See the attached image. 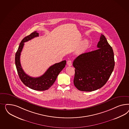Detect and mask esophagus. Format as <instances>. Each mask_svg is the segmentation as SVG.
Returning a JSON list of instances; mask_svg holds the SVG:
<instances>
[{"mask_svg":"<svg viewBox=\"0 0 129 129\" xmlns=\"http://www.w3.org/2000/svg\"><path fill=\"white\" fill-rule=\"evenodd\" d=\"M67 65L69 66H72V61L70 60H68V61H67Z\"/></svg>","mask_w":129,"mask_h":129,"instance_id":"1","label":"esophagus"}]
</instances>
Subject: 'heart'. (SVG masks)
I'll return each instance as SVG.
<instances>
[{
  "instance_id": "1",
  "label": "heart",
  "mask_w": 129,
  "mask_h": 129,
  "mask_svg": "<svg viewBox=\"0 0 129 129\" xmlns=\"http://www.w3.org/2000/svg\"><path fill=\"white\" fill-rule=\"evenodd\" d=\"M88 42L87 40H85L83 42V43H82V48L83 49H84L88 45Z\"/></svg>"
}]
</instances>
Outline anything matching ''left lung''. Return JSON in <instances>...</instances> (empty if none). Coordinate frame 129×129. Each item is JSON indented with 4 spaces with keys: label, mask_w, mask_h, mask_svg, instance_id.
<instances>
[{
    "label": "left lung",
    "mask_w": 129,
    "mask_h": 129,
    "mask_svg": "<svg viewBox=\"0 0 129 129\" xmlns=\"http://www.w3.org/2000/svg\"><path fill=\"white\" fill-rule=\"evenodd\" d=\"M98 50L82 53L75 59L74 84L82 91H93L106 84L113 71L114 53L106 37L101 35Z\"/></svg>",
    "instance_id": "obj_1"
}]
</instances>
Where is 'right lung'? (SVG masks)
Listing matches in <instances>:
<instances>
[{
  "mask_svg": "<svg viewBox=\"0 0 129 129\" xmlns=\"http://www.w3.org/2000/svg\"><path fill=\"white\" fill-rule=\"evenodd\" d=\"M39 36V33L34 31L23 38L20 43L15 56V63L17 73L22 82L26 86L33 90L44 91L48 89L54 83L59 73L66 64V60L55 63L51 66L44 74L38 78L31 77L26 74L21 65L20 58L24 43Z\"/></svg>",
  "mask_w": 129,
  "mask_h": 129,
  "instance_id": "add662e5",
  "label": "right lung"
}]
</instances>
